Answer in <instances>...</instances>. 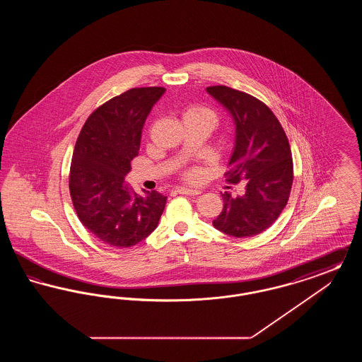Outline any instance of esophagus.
Returning a JSON list of instances; mask_svg holds the SVG:
<instances>
[{
	"instance_id": "34e87169",
	"label": "esophagus",
	"mask_w": 362,
	"mask_h": 362,
	"mask_svg": "<svg viewBox=\"0 0 362 362\" xmlns=\"http://www.w3.org/2000/svg\"><path fill=\"white\" fill-rule=\"evenodd\" d=\"M176 192L183 194V195H191V197H197L201 194V189H187V187H179L176 189Z\"/></svg>"
}]
</instances>
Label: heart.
<instances>
[{
	"label": "heart",
	"instance_id": "heart-1",
	"mask_svg": "<svg viewBox=\"0 0 362 362\" xmlns=\"http://www.w3.org/2000/svg\"><path fill=\"white\" fill-rule=\"evenodd\" d=\"M182 118H183V122H204L210 129L216 124V121H217V117L211 110H209L206 107H201V105H189L183 111ZM197 176H198L197 171H191L187 173L189 179H195Z\"/></svg>",
	"mask_w": 362,
	"mask_h": 362
}]
</instances>
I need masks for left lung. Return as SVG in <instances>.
<instances>
[{
    "label": "left lung",
    "instance_id": "obj_1",
    "mask_svg": "<svg viewBox=\"0 0 362 362\" xmlns=\"http://www.w3.org/2000/svg\"><path fill=\"white\" fill-rule=\"evenodd\" d=\"M206 92L235 123L228 182L247 180L244 195L221 194L224 209L213 225L238 239L252 238L272 226L288 204L293 183L291 145L272 110L254 96L225 86H207Z\"/></svg>",
    "mask_w": 362,
    "mask_h": 362
}]
</instances>
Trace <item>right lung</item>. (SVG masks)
Returning <instances> with one entry per match:
<instances>
[{
    "label": "right lung",
    "mask_w": 362,
    "mask_h": 362,
    "mask_svg": "<svg viewBox=\"0 0 362 362\" xmlns=\"http://www.w3.org/2000/svg\"><path fill=\"white\" fill-rule=\"evenodd\" d=\"M165 88H133L90 114L77 138L70 167L73 206L86 229L111 247L145 240L158 224L167 197L139 195L124 180L138 156L145 121Z\"/></svg>",
    "instance_id": "add662e5"
}]
</instances>
